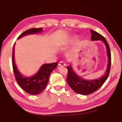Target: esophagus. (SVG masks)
<instances>
[{"label": "esophagus", "instance_id": "34e87169", "mask_svg": "<svg viewBox=\"0 0 122 122\" xmlns=\"http://www.w3.org/2000/svg\"><path fill=\"white\" fill-rule=\"evenodd\" d=\"M59 66H65V63L63 62V61H61L59 62V64H58Z\"/></svg>", "mask_w": 122, "mask_h": 122}]
</instances>
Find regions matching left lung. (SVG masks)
<instances>
[{
  "instance_id": "8db88e82",
  "label": "left lung",
  "mask_w": 122,
  "mask_h": 122,
  "mask_svg": "<svg viewBox=\"0 0 122 122\" xmlns=\"http://www.w3.org/2000/svg\"><path fill=\"white\" fill-rule=\"evenodd\" d=\"M92 41H103L106 44L108 57V64L104 76L97 79L84 80L76 74L71 66H67L68 76L66 78L68 84L74 92L80 94L88 95L91 94L101 87L108 77L111 66V54L109 44L104 36L93 30H91Z\"/></svg>"
}]
</instances>
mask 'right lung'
Here are the masks:
<instances>
[{
	"label": "right lung",
	"mask_w": 122,
	"mask_h": 122,
	"mask_svg": "<svg viewBox=\"0 0 122 122\" xmlns=\"http://www.w3.org/2000/svg\"><path fill=\"white\" fill-rule=\"evenodd\" d=\"M43 28H32L25 31L18 36L20 38L23 36L30 34L40 33L42 31ZM12 66L15 78L18 84L26 93L30 94L36 95L41 93L47 85L49 81V76L53 70L57 67L58 63L55 62L43 65L39 71L34 76L30 78L23 76L16 68L14 61V48L13 46L12 53Z\"/></svg>",
	"instance_id": "obj_1"
}]
</instances>
